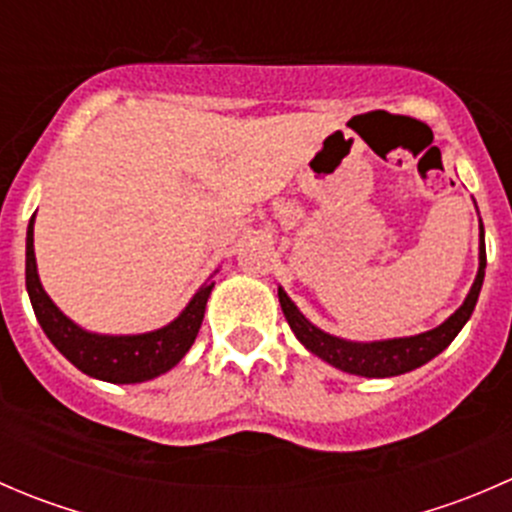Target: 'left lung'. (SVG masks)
Segmentation results:
<instances>
[{
    "mask_svg": "<svg viewBox=\"0 0 512 512\" xmlns=\"http://www.w3.org/2000/svg\"><path fill=\"white\" fill-rule=\"evenodd\" d=\"M485 277V242H483V223H480V267L476 282H473L471 292H468L466 302L441 324V327L431 329V332L416 334V337L404 339H389V342H344V339L332 337V334L322 332L314 327L312 322L304 319V314L294 307L292 299L287 297L285 289L280 287V304L285 312L287 324L292 327L294 337L304 344L312 354L324 359L327 364L337 366V369L347 371V374L369 376V379H386V376H399L406 371H414L431 361L433 356L441 354L448 344L456 339L463 324L471 319L473 309H476L480 287H483Z\"/></svg>",
    "mask_w": 512,
    "mask_h": 512,
    "instance_id": "obj_1",
    "label": "left lung"
}]
</instances>
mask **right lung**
I'll use <instances>...</instances> for the list:
<instances>
[{"instance_id": "right-lung-1", "label": "right lung", "mask_w": 512, "mask_h": 512, "mask_svg": "<svg viewBox=\"0 0 512 512\" xmlns=\"http://www.w3.org/2000/svg\"><path fill=\"white\" fill-rule=\"evenodd\" d=\"M215 282L200 287V292L190 299L175 322L158 332L136 334V337H103V334L84 332L69 317L59 312L49 294L41 287L36 275L34 257V218L27 230V292L41 329L49 342L59 349L76 369L94 379L111 381V384H138V381L156 379L173 369L188 349L193 347L198 329L205 317V304Z\"/></svg>"}]
</instances>
